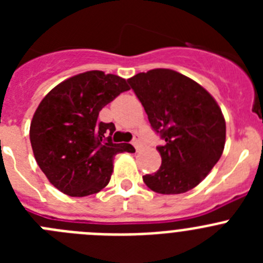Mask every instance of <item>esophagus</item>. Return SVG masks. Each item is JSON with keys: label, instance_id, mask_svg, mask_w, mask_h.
Segmentation results:
<instances>
[{"label": "esophagus", "instance_id": "esophagus-1", "mask_svg": "<svg viewBox=\"0 0 263 263\" xmlns=\"http://www.w3.org/2000/svg\"><path fill=\"white\" fill-rule=\"evenodd\" d=\"M132 143H133V146H134V147H136V150H138L139 145H141V142H139V136H138V134H134V138H133V141H132Z\"/></svg>", "mask_w": 263, "mask_h": 263}]
</instances>
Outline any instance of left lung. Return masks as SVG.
Segmentation results:
<instances>
[{
  "label": "left lung",
  "instance_id": "left-lung-1",
  "mask_svg": "<svg viewBox=\"0 0 263 263\" xmlns=\"http://www.w3.org/2000/svg\"><path fill=\"white\" fill-rule=\"evenodd\" d=\"M127 83L164 141L157 147L162 164L143 176L145 184L163 195L196 187L224 150L227 127L220 106L200 84L173 69L141 72Z\"/></svg>",
  "mask_w": 263,
  "mask_h": 263
}]
</instances>
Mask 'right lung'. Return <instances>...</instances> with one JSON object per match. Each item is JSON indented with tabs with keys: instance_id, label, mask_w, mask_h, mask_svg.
<instances>
[{
	"instance_id": "right-lung-1",
	"label": "right lung",
	"mask_w": 263,
	"mask_h": 263,
	"mask_svg": "<svg viewBox=\"0 0 263 263\" xmlns=\"http://www.w3.org/2000/svg\"><path fill=\"white\" fill-rule=\"evenodd\" d=\"M129 89L120 76L88 71L58 84L41 101L30 142L38 166L63 194H97L110 180L115 155L136 152L129 143H113V122L97 121L104 106Z\"/></svg>"
}]
</instances>
